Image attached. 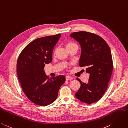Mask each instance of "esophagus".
<instances>
[{
    "label": "esophagus",
    "instance_id": "esophagus-1",
    "mask_svg": "<svg viewBox=\"0 0 128 128\" xmlns=\"http://www.w3.org/2000/svg\"><path fill=\"white\" fill-rule=\"evenodd\" d=\"M72 78L70 76H66V80L67 81L72 80Z\"/></svg>",
    "mask_w": 128,
    "mask_h": 128
}]
</instances>
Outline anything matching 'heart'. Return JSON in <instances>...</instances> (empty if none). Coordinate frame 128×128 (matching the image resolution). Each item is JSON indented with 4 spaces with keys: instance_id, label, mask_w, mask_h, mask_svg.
Returning a JSON list of instances; mask_svg holds the SVG:
<instances>
[{
    "instance_id": "heart-1",
    "label": "heart",
    "mask_w": 128,
    "mask_h": 128,
    "mask_svg": "<svg viewBox=\"0 0 128 128\" xmlns=\"http://www.w3.org/2000/svg\"><path fill=\"white\" fill-rule=\"evenodd\" d=\"M75 46H77V44L73 42H72V41H68V42H67L66 44V47L67 49H68V48H71Z\"/></svg>"
}]
</instances>
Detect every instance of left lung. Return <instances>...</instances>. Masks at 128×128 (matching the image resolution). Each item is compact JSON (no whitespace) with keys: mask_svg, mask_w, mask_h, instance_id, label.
<instances>
[{"mask_svg":"<svg viewBox=\"0 0 128 128\" xmlns=\"http://www.w3.org/2000/svg\"><path fill=\"white\" fill-rule=\"evenodd\" d=\"M70 37L81 46L79 66L90 74L88 84L76 78L81 87L75 96L82 102L92 104L101 98L108 87L113 70L111 51L106 41L94 33L81 31L70 34Z\"/></svg>","mask_w":128,"mask_h":128,"instance_id":"1","label":"left lung"}]
</instances>
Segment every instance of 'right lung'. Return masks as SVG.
Instances as JSON below:
<instances>
[{"mask_svg":"<svg viewBox=\"0 0 128 128\" xmlns=\"http://www.w3.org/2000/svg\"><path fill=\"white\" fill-rule=\"evenodd\" d=\"M60 34L40 38L24 48L17 61V75L25 94L37 105L46 106L56 101L64 75L48 78L44 71L45 64L52 61L54 46Z\"/></svg>","mask_w":128,"mask_h":128,"instance_id":"right-lung-1","label":"right lung"}]
</instances>
